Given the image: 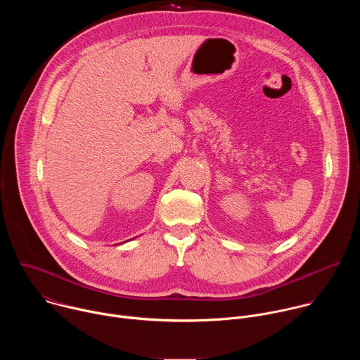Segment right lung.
<instances>
[{
  "instance_id": "obj_1",
  "label": "right lung",
  "mask_w": 360,
  "mask_h": 360,
  "mask_svg": "<svg viewBox=\"0 0 360 360\" xmlns=\"http://www.w3.org/2000/svg\"><path fill=\"white\" fill-rule=\"evenodd\" d=\"M125 242H127V240H125Z\"/></svg>"
}]
</instances>
